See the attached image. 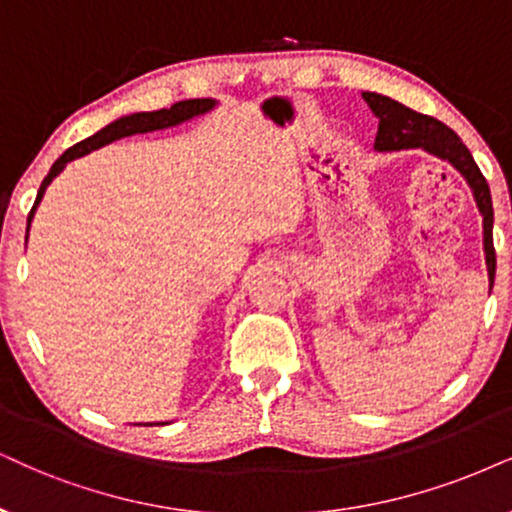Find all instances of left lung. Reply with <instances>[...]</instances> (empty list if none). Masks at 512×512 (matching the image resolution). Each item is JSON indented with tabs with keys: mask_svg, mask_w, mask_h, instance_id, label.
Masks as SVG:
<instances>
[{
	"mask_svg": "<svg viewBox=\"0 0 512 512\" xmlns=\"http://www.w3.org/2000/svg\"><path fill=\"white\" fill-rule=\"evenodd\" d=\"M364 101L368 103L375 118H378V134H375L373 148L380 153L390 151H409V148H423L437 158L446 160L463 174L468 181L475 196L477 208L482 215V229H484V260H487V274H489V290L494 286L496 274V252H494V208H491V193L487 179L482 177L480 167L454 129H449L444 122L430 115L416 113L406 108L404 103L390 99V96L364 92Z\"/></svg>",
	"mask_w": 512,
	"mask_h": 512,
	"instance_id": "8db88e82",
	"label": "left lung"
}]
</instances>
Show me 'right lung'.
<instances>
[{
	"mask_svg": "<svg viewBox=\"0 0 512 512\" xmlns=\"http://www.w3.org/2000/svg\"><path fill=\"white\" fill-rule=\"evenodd\" d=\"M215 106H217L215 99H189V101L174 103V106H170V108H160V111H153V113L125 115V118H118L115 122H111V125H106L96 134H92V137H87L84 141H80V144L68 148V151L63 153L54 165H51L49 174L42 181L40 191H37L35 205H32V210L28 215V229H30L32 215H35L37 205H40L44 191H47V186L54 181L56 174L63 172V167H66L70 160L82 158V155L92 153V151H96V148H101L106 144H113V141H118L122 137H132V134H146V132H155V129H167V127L181 125V122L198 118V115L212 111ZM25 241H28V238H25ZM148 425H153V423H148Z\"/></svg>",
	"mask_w": 512,
	"mask_h": 512,
	"instance_id": "obj_1",
	"label": "right lung"
}]
</instances>
